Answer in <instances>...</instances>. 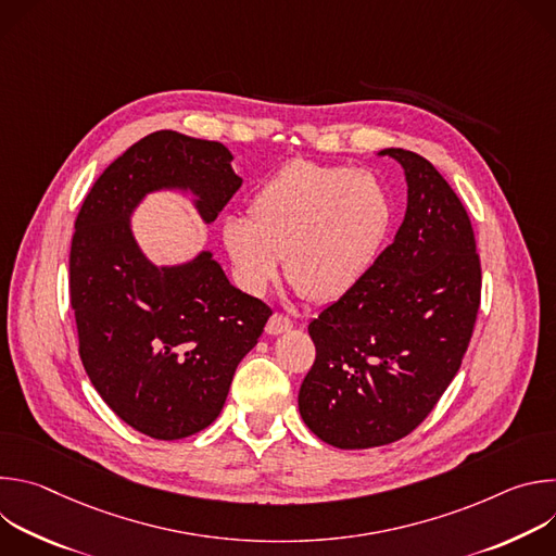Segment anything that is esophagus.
<instances>
[{
    "instance_id": "1",
    "label": "esophagus",
    "mask_w": 556,
    "mask_h": 556,
    "mask_svg": "<svg viewBox=\"0 0 556 556\" xmlns=\"http://www.w3.org/2000/svg\"><path fill=\"white\" fill-rule=\"evenodd\" d=\"M288 330H292V321L288 319V316H281V314H273L266 324V334H270V337L283 334Z\"/></svg>"
}]
</instances>
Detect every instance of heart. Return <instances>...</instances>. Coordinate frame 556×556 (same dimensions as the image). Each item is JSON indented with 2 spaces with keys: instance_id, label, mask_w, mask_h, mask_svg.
<instances>
[{
  "instance_id": "1",
  "label": "heart",
  "mask_w": 556,
  "mask_h": 556,
  "mask_svg": "<svg viewBox=\"0 0 556 556\" xmlns=\"http://www.w3.org/2000/svg\"><path fill=\"white\" fill-rule=\"evenodd\" d=\"M228 215L222 244L240 283L262 292L286 257L288 281L314 303L350 294L376 262L393 219L378 176L345 165L292 161Z\"/></svg>"
}]
</instances>
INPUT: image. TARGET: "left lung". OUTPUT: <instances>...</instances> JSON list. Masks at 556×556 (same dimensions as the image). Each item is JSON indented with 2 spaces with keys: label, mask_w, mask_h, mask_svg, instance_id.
Masks as SVG:
<instances>
[{
  "label": "left lung",
  "mask_w": 556,
  "mask_h": 556,
  "mask_svg": "<svg viewBox=\"0 0 556 556\" xmlns=\"http://www.w3.org/2000/svg\"><path fill=\"white\" fill-rule=\"evenodd\" d=\"M405 169L407 211L361 283L307 332L316 348L299 389L307 429L337 448L412 433L455 378L480 309L482 268L466 208L427 157L389 147Z\"/></svg>",
  "instance_id": "8db88e82"
}]
</instances>
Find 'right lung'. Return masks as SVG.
Returning a JSON list of instances; mask_svg holds the SVG:
<instances>
[{
  "label": "right lung",
  "instance_id": "1",
  "mask_svg": "<svg viewBox=\"0 0 556 556\" xmlns=\"http://www.w3.org/2000/svg\"><path fill=\"white\" fill-rule=\"evenodd\" d=\"M240 187L222 142L161 129L118 155L78 211L70 249L78 354L108 407L149 438H189L219 416L273 312L237 290L211 251L153 264L131 217L147 195L174 191L211 224Z\"/></svg>",
  "mask_w": 556,
  "mask_h": 556
}]
</instances>
